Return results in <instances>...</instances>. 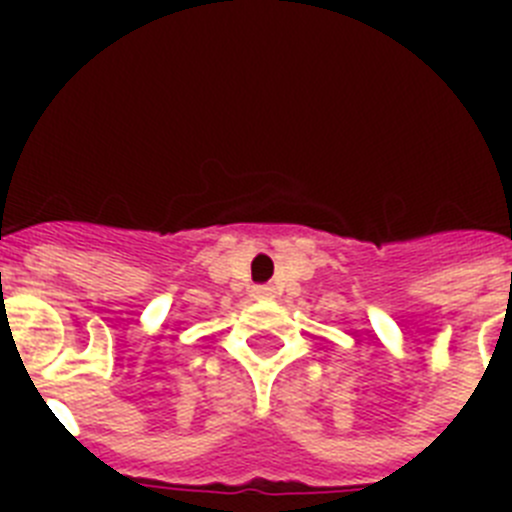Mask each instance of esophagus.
Instances as JSON below:
<instances>
[{"mask_svg": "<svg viewBox=\"0 0 512 512\" xmlns=\"http://www.w3.org/2000/svg\"><path fill=\"white\" fill-rule=\"evenodd\" d=\"M256 297H271V289H269V287H261V289H256Z\"/></svg>", "mask_w": 512, "mask_h": 512, "instance_id": "1", "label": "esophagus"}]
</instances>
